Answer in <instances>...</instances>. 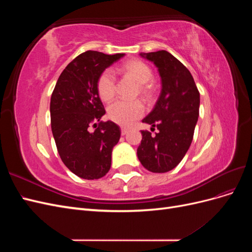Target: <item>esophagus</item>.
<instances>
[{"label":"esophagus","mask_w":252,"mask_h":252,"mask_svg":"<svg viewBox=\"0 0 252 252\" xmlns=\"http://www.w3.org/2000/svg\"><path fill=\"white\" fill-rule=\"evenodd\" d=\"M127 132H128V129H127V128H122V129H121V133H122V135H125V134H127Z\"/></svg>","instance_id":"1"}]
</instances>
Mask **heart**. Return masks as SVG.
I'll list each match as a JSON object with an SVG mask.
<instances>
[{"label": "heart", "mask_w": 252, "mask_h": 252, "mask_svg": "<svg viewBox=\"0 0 252 252\" xmlns=\"http://www.w3.org/2000/svg\"><path fill=\"white\" fill-rule=\"evenodd\" d=\"M122 70L132 77L139 83L140 94L145 97H150L154 94L151 84V68L140 60H131L126 62ZM97 93L103 101H110L117 91V80L111 70L107 69L101 73L97 80ZM144 113V105L140 101L119 100L111 104L108 108L109 118L122 126H129L133 121L140 119Z\"/></svg>", "instance_id": "b5f03b06"}]
</instances>
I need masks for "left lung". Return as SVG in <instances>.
Returning <instances> with one entry per match:
<instances>
[{
    "instance_id": "1",
    "label": "left lung",
    "mask_w": 252,
    "mask_h": 252,
    "mask_svg": "<svg viewBox=\"0 0 252 252\" xmlns=\"http://www.w3.org/2000/svg\"><path fill=\"white\" fill-rule=\"evenodd\" d=\"M141 56L157 66L162 89L155 108L142 121L158 132L151 135L142 130L136 154L147 170L163 173L177 167L190 147L199 118L200 93L190 71L168 51Z\"/></svg>"
}]
</instances>
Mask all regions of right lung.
Segmentation results:
<instances>
[{"label":"right lung","instance_id":"obj_1","mask_svg":"<svg viewBox=\"0 0 252 252\" xmlns=\"http://www.w3.org/2000/svg\"><path fill=\"white\" fill-rule=\"evenodd\" d=\"M124 56L81 53L61 73L51 94V130L58 152L67 168L82 179H100L110 169L121 130L111 121H100L106 111L96 84L106 68Z\"/></svg>","mask_w":252,"mask_h":252}]
</instances>
